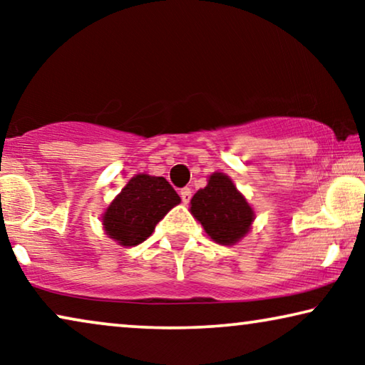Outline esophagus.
<instances>
[{
  "label": "esophagus",
  "mask_w": 365,
  "mask_h": 365,
  "mask_svg": "<svg viewBox=\"0 0 365 365\" xmlns=\"http://www.w3.org/2000/svg\"><path fill=\"white\" fill-rule=\"evenodd\" d=\"M179 194H181V199H182L184 204H187L189 201H191L192 194H191V189H189V187H182L181 192H179Z\"/></svg>",
  "instance_id": "1"
}]
</instances>
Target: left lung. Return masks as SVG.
<instances>
[{
  "instance_id": "obj_1",
  "label": "left lung",
  "mask_w": 365,
  "mask_h": 365,
  "mask_svg": "<svg viewBox=\"0 0 365 365\" xmlns=\"http://www.w3.org/2000/svg\"><path fill=\"white\" fill-rule=\"evenodd\" d=\"M191 214L214 242L234 244L251 231L256 212L232 179L224 173H212L206 187L191 199Z\"/></svg>"
}]
</instances>
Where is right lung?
<instances>
[{
	"instance_id": "add662e5",
	"label": "right lung",
	"mask_w": 365,
	"mask_h": 365,
	"mask_svg": "<svg viewBox=\"0 0 365 365\" xmlns=\"http://www.w3.org/2000/svg\"><path fill=\"white\" fill-rule=\"evenodd\" d=\"M181 202L164 178L136 174L109 202L101 222L106 236L123 247H133L151 236L156 224Z\"/></svg>"
}]
</instances>
